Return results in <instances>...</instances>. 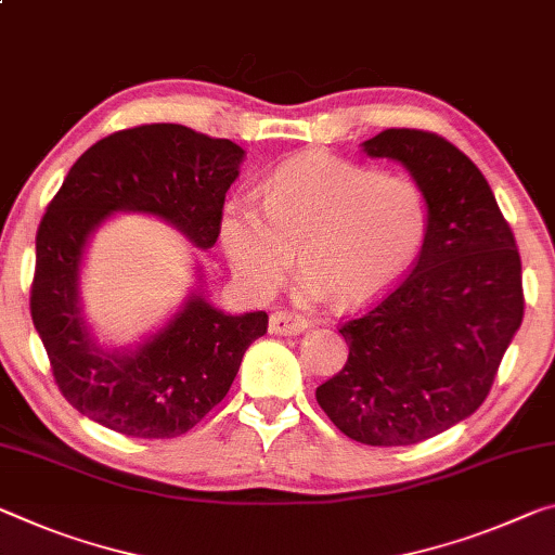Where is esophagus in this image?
I'll return each mask as SVG.
<instances>
[{"instance_id": "34e87169", "label": "esophagus", "mask_w": 555, "mask_h": 555, "mask_svg": "<svg viewBox=\"0 0 555 555\" xmlns=\"http://www.w3.org/2000/svg\"><path fill=\"white\" fill-rule=\"evenodd\" d=\"M309 319L292 311H274L269 319V333L271 336H298L309 328Z\"/></svg>"}]
</instances>
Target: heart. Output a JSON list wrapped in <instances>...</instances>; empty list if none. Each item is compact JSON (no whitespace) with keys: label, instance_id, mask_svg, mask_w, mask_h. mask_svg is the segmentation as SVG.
<instances>
[{"label":"heart","instance_id":"1","mask_svg":"<svg viewBox=\"0 0 555 555\" xmlns=\"http://www.w3.org/2000/svg\"><path fill=\"white\" fill-rule=\"evenodd\" d=\"M217 232L246 294H274L298 254L304 292L346 306L412 267L429 232V199L410 175L306 153L267 175L261 207L244 195L227 199Z\"/></svg>","mask_w":555,"mask_h":555}]
</instances>
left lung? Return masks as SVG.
<instances>
[{"mask_svg":"<svg viewBox=\"0 0 555 555\" xmlns=\"http://www.w3.org/2000/svg\"><path fill=\"white\" fill-rule=\"evenodd\" d=\"M360 147L422 184L429 232L412 274L343 325L348 363L315 388V400L356 442L417 444L487 400L524 319L521 257L487 178L460 147L410 128Z\"/></svg>","mask_w":555,"mask_h":555,"instance_id":"left-lung-1","label":"left lung"}]
</instances>
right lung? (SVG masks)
<instances>
[{"label":"right lung","mask_w":555,"mask_h":555,"mask_svg":"<svg viewBox=\"0 0 555 555\" xmlns=\"http://www.w3.org/2000/svg\"><path fill=\"white\" fill-rule=\"evenodd\" d=\"M242 160L232 140L153 122L99 140L68 170L37 232L31 321L59 390L88 420L128 437H180L224 400L246 348L267 333L263 311L209 304L199 267L180 309L135 346H105L83 313V261L99 227L147 215L212 249Z\"/></svg>","instance_id":"right-lung-1"}]
</instances>
